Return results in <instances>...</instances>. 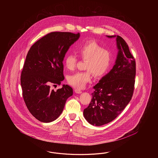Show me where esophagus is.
Instances as JSON below:
<instances>
[{
	"label": "esophagus",
	"instance_id": "obj_1",
	"mask_svg": "<svg viewBox=\"0 0 158 158\" xmlns=\"http://www.w3.org/2000/svg\"><path fill=\"white\" fill-rule=\"evenodd\" d=\"M74 91H75L76 93H77V94H80L82 93V91L80 89H75Z\"/></svg>",
	"mask_w": 158,
	"mask_h": 158
}]
</instances>
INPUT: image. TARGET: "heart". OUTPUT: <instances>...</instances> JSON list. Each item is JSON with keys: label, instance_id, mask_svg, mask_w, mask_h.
<instances>
[{"label": "heart", "instance_id": "heart-1", "mask_svg": "<svg viewBox=\"0 0 158 158\" xmlns=\"http://www.w3.org/2000/svg\"><path fill=\"white\" fill-rule=\"evenodd\" d=\"M78 55L86 60L84 72H77L68 77V82L77 88L85 87L91 80V73L96 77L104 76L110 69L113 62L111 51L105 48L94 40H89L80 44L77 48ZM78 58L73 54H68L64 59L65 67L73 70L76 67Z\"/></svg>", "mask_w": 158, "mask_h": 158}]
</instances>
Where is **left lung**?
<instances>
[{
  "label": "left lung",
  "instance_id": "left-lung-1",
  "mask_svg": "<svg viewBox=\"0 0 158 158\" xmlns=\"http://www.w3.org/2000/svg\"><path fill=\"white\" fill-rule=\"evenodd\" d=\"M116 42L118 52L116 64L94 86L90 103L84 110L86 120L95 126L107 124L117 118L131 100L134 92L135 59L122 37L117 35Z\"/></svg>",
  "mask_w": 158,
  "mask_h": 158
}]
</instances>
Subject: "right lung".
Masks as SVG:
<instances>
[{"label":"right lung","mask_w":158,"mask_h":158,"mask_svg":"<svg viewBox=\"0 0 158 158\" xmlns=\"http://www.w3.org/2000/svg\"><path fill=\"white\" fill-rule=\"evenodd\" d=\"M80 33L54 31L34 44L27 54L20 81L24 102L30 114L38 120L50 123L63 111L66 101L73 94L67 85L57 89L64 79L65 54Z\"/></svg>","instance_id":"add662e5"}]
</instances>
